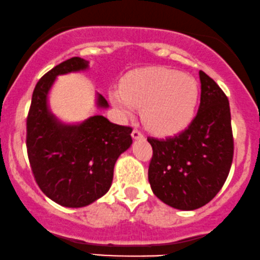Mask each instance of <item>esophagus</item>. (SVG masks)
Segmentation results:
<instances>
[{
    "label": "esophagus",
    "mask_w": 260,
    "mask_h": 260,
    "mask_svg": "<svg viewBox=\"0 0 260 260\" xmlns=\"http://www.w3.org/2000/svg\"><path fill=\"white\" fill-rule=\"evenodd\" d=\"M131 135H133V137L135 140H137V139H142L143 137V133H142V130L141 129H139V127H135V129L133 130V134H131Z\"/></svg>",
    "instance_id": "1"
}]
</instances>
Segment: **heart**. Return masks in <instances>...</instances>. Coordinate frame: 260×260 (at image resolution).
Masks as SVG:
<instances>
[{"mask_svg": "<svg viewBox=\"0 0 260 260\" xmlns=\"http://www.w3.org/2000/svg\"><path fill=\"white\" fill-rule=\"evenodd\" d=\"M115 107L130 114L134 106L142 108L149 129L172 133L190 121L197 105V82L190 75L166 68L137 70L124 79L121 90L111 92Z\"/></svg>", "mask_w": 260, "mask_h": 260, "instance_id": "obj_1", "label": "heart"}]
</instances>
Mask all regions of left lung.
<instances>
[{
  "mask_svg": "<svg viewBox=\"0 0 260 260\" xmlns=\"http://www.w3.org/2000/svg\"><path fill=\"white\" fill-rule=\"evenodd\" d=\"M201 103L191 124L178 135L147 137L153 148L148 181L161 202L193 210L216 196L226 181L234 158L229 100L224 91L200 70Z\"/></svg>",
  "mask_w": 260,
  "mask_h": 260,
  "instance_id": "8db88e82",
  "label": "left lung"
}]
</instances>
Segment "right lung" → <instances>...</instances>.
Wrapping results in <instances>:
<instances>
[{
	"instance_id": "right-lung-1",
	"label": "right lung",
	"mask_w": 260,
	"mask_h": 260,
	"mask_svg": "<svg viewBox=\"0 0 260 260\" xmlns=\"http://www.w3.org/2000/svg\"><path fill=\"white\" fill-rule=\"evenodd\" d=\"M73 57L52 68L34 88L26 118V151L36 184L48 198L69 208L94 202L109 190L118 157L133 143L130 126L102 115L63 125L48 112L47 93L59 74L87 68ZM99 106L108 107L99 96Z\"/></svg>"
}]
</instances>
